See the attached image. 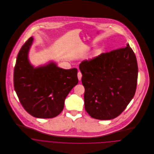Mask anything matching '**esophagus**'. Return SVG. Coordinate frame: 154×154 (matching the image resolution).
Returning a JSON list of instances; mask_svg holds the SVG:
<instances>
[{"label": "esophagus", "instance_id": "esophagus-1", "mask_svg": "<svg viewBox=\"0 0 154 154\" xmlns=\"http://www.w3.org/2000/svg\"><path fill=\"white\" fill-rule=\"evenodd\" d=\"M77 77H78L79 80V81H81V80H82V74L81 72L79 71V72H78V74H77Z\"/></svg>", "mask_w": 154, "mask_h": 154}]
</instances>
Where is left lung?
I'll return each mask as SVG.
<instances>
[{
	"label": "left lung",
	"mask_w": 154,
	"mask_h": 154,
	"mask_svg": "<svg viewBox=\"0 0 154 154\" xmlns=\"http://www.w3.org/2000/svg\"><path fill=\"white\" fill-rule=\"evenodd\" d=\"M79 69L85 89L86 111L98 120L118 117L133 98L137 88V62L129 45L83 61Z\"/></svg>",
	"instance_id": "8db88e82"
}]
</instances>
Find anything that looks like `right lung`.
Wrapping results in <instances>:
<instances>
[{
    "mask_svg": "<svg viewBox=\"0 0 154 154\" xmlns=\"http://www.w3.org/2000/svg\"><path fill=\"white\" fill-rule=\"evenodd\" d=\"M30 37L21 48L14 71V86L22 106L32 116L51 119L63 111L65 100L78 83L77 69H65L53 61L34 67L28 54Z\"/></svg>",
    "mask_w": 154,
    "mask_h": 154,
    "instance_id": "right-lung-1",
    "label": "right lung"
}]
</instances>
